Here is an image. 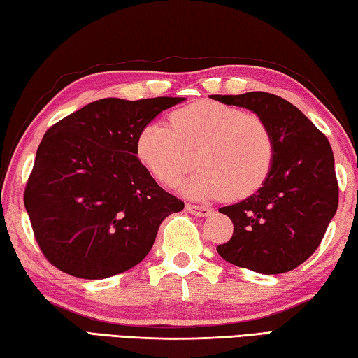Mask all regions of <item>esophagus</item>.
Returning a JSON list of instances; mask_svg holds the SVG:
<instances>
[{"label":"esophagus","instance_id":"1","mask_svg":"<svg viewBox=\"0 0 358 358\" xmlns=\"http://www.w3.org/2000/svg\"><path fill=\"white\" fill-rule=\"evenodd\" d=\"M186 210L189 211V213L194 215V216L205 217V216L211 215V208H208V207H199V205H192V203H187L186 205Z\"/></svg>","mask_w":358,"mask_h":358}]
</instances>
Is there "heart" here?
<instances>
[{"instance_id": "obj_1", "label": "heart", "mask_w": 358, "mask_h": 358, "mask_svg": "<svg viewBox=\"0 0 358 358\" xmlns=\"http://www.w3.org/2000/svg\"><path fill=\"white\" fill-rule=\"evenodd\" d=\"M137 156L150 173L175 186L197 162L201 171L185 185L197 199L250 196L268 177L275 141L262 118L217 102H196L153 121L138 132Z\"/></svg>"}]
</instances>
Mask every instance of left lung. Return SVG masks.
<instances>
[{
  "mask_svg": "<svg viewBox=\"0 0 358 358\" xmlns=\"http://www.w3.org/2000/svg\"><path fill=\"white\" fill-rule=\"evenodd\" d=\"M210 98L254 112L275 141L273 164L262 187L245 201L220 208L232 220L234 235L216 251L227 262L257 273L294 270L317 250L338 208L330 142L280 96L251 92Z\"/></svg>",
  "mask_w": 358,
  "mask_h": 358,
  "instance_id": "8db88e82",
  "label": "left lung"
}]
</instances>
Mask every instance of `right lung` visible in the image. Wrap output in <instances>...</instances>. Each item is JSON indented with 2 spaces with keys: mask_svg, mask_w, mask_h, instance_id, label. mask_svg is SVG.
<instances>
[{
  "mask_svg": "<svg viewBox=\"0 0 358 358\" xmlns=\"http://www.w3.org/2000/svg\"><path fill=\"white\" fill-rule=\"evenodd\" d=\"M185 98H106L48 129L25 187V208L48 262L104 280L142 262L169 215L185 208L137 157V136Z\"/></svg>",
  "mask_w": 358,
  "mask_h": 358,
  "instance_id": "right-lung-1",
  "label": "right lung"
}]
</instances>
